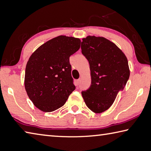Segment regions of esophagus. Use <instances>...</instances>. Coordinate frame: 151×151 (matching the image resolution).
Here are the masks:
<instances>
[{
	"label": "esophagus",
	"instance_id": "obj_1",
	"mask_svg": "<svg viewBox=\"0 0 151 151\" xmlns=\"http://www.w3.org/2000/svg\"><path fill=\"white\" fill-rule=\"evenodd\" d=\"M80 81H81V79H77V80H76V86L79 85V83H80Z\"/></svg>",
	"mask_w": 151,
	"mask_h": 151
}]
</instances>
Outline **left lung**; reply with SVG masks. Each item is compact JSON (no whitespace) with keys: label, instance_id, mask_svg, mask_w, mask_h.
I'll return each mask as SVG.
<instances>
[{"label":"left lung","instance_id":"obj_1","mask_svg":"<svg viewBox=\"0 0 151 151\" xmlns=\"http://www.w3.org/2000/svg\"><path fill=\"white\" fill-rule=\"evenodd\" d=\"M81 52L89 61L91 85L82 96L95 113L108 110L119 91L126 86L130 75L128 61L120 48L103 37L82 39Z\"/></svg>","mask_w":151,"mask_h":151}]
</instances>
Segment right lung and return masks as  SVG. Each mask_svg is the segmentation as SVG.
<instances>
[{
    "mask_svg": "<svg viewBox=\"0 0 151 151\" xmlns=\"http://www.w3.org/2000/svg\"><path fill=\"white\" fill-rule=\"evenodd\" d=\"M79 38L60 35L33 52L25 68V89L33 104L50 112L66 103L75 90L70 56L80 48Z\"/></svg>",
    "mask_w": 151,
    "mask_h": 151,
    "instance_id": "1",
    "label": "right lung"
}]
</instances>
